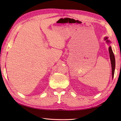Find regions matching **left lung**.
<instances>
[{
    "instance_id": "8db88e82",
    "label": "left lung",
    "mask_w": 121,
    "mask_h": 121,
    "mask_svg": "<svg viewBox=\"0 0 121 121\" xmlns=\"http://www.w3.org/2000/svg\"><path fill=\"white\" fill-rule=\"evenodd\" d=\"M108 38H106L105 39V40H106L107 43H109L110 41L107 39ZM109 56H110L111 62V65H112V78L114 77V71H115V56L113 53V52L112 50V48L111 47H109Z\"/></svg>"
}]
</instances>
